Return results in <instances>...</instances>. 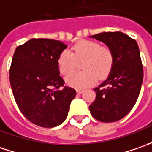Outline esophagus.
Segmentation results:
<instances>
[{"instance_id": "34e87169", "label": "esophagus", "mask_w": 152, "mask_h": 152, "mask_svg": "<svg viewBox=\"0 0 152 152\" xmlns=\"http://www.w3.org/2000/svg\"><path fill=\"white\" fill-rule=\"evenodd\" d=\"M84 91H85V90H83V89H78V90H77V93H79V94H82Z\"/></svg>"}]
</instances>
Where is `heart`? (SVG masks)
I'll return each instance as SVG.
<instances>
[{
  "label": "heart",
  "instance_id": "obj_1",
  "mask_svg": "<svg viewBox=\"0 0 152 152\" xmlns=\"http://www.w3.org/2000/svg\"><path fill=\"white\" fill-rule=\"evenodd\" d=\"M78 61H83L84 70L67 76L66 81L74 88H85L96 82L97 79L107 78L114 63V54L111 47L95 41L85 40L76 44L72 52L62 51L57 60L59 72L67 75L75 70Z\"/></svg>",
  "mask_w": 152,
  "mask_h": 152
}]
</instances>
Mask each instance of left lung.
Instances as JSON below:
<instances>
[{"mask_svg": "<svg viewBox=\"0 0 152 152\" xmlns=\"http://www.w3.org/2000/svg\"><path fill=\"white\" fill-rule=\"evenodd\" d=\"M111 47L114 63L108 78L95 88L91 115L103 123L124 118L136 103L143 81V66L135 39L124 33L104 32L91 36Z\"/></svg>", "mask_w": 152, "mask_h": 152, "instance_id": "8db88e82", "label": "left lung"}]
</instances>
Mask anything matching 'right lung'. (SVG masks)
Listing matches in <instances>:
<instances>
[{
	"label": "right lung",
	"instance_id": "right-lung-1",
	"mask_svg": "<svg viewBox=\"0 0 152 152\" xmlns=\"http://www.w3.org/2000/svg\"><path fill=\"white\" fill-rule=\"evenodd\" d=\"M67 46L59 40L31 39L15 50L10 83L17 105L27 119L43 128L67 118L76 91L59 75L58 57Z\"/></svg>",
	"mask_w": 152,
	"mask_h": 152
}]
</instances>
